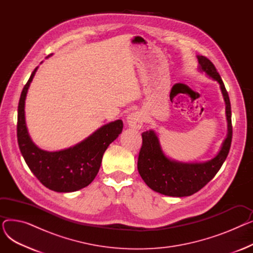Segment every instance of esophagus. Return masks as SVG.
Listing matches in <instances>:
<instances>
[{"mask_svg": "<svg viewBox=\"0 0 253 253\" xmlns=\"http://www.w3.org/2000/svg\"><path fill=\"white\" fill-rule=\"evenodd\" d=\"M144 122V118L141 112L131 113L127 117V124L129 127L133 129H140Z\"/></svg>", "mask_w": 253, "mask_h": 253, "instance_id": "obj_1", "label": "esophagus"}]
</instances>
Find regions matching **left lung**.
<instances>
[{"mask_svg":"<svg viewBox=\"0 0 253 253\" xmlns=\"http://www.w3.org/2000/svg\"><path fill=\"white\" fill-rule=\"evenodd\" d=\"M197 58L199 71L205 73L219 84L225 103L228 134L214 158L206 162L189 163L172 160L167 157L154 130L143 132L141 134L142 145L137 161L138 172L149 188L165 196L187 197L201 190L215 176L227 159L231 148L233 128L229 94L213 63L202 55H197Z\"/></svg>","mask_w":253,"mask_h":253,"instance_id":"1","label":"left lung"}]
</instances>
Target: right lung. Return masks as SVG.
Returning a JSON list of instances; mask_svg holds the SVG:
<instances>
[{"instance_id": "right-lung-1", "label": "right lung", "mask_w": 253, "mask_h": 253, "mask_svg": "<svg viewBox=\"0 0 253 253\" xmlns=\"http://www.w3.org/2000/svg\"><path fill=\"white\" fill-rule=\"evenodd\" d=\"M38 70L32 73L22 89L17 116L19 150L35 176L46 188L58 193H70L89 185L98 173L102 156L109 145L121 134L122 120L105 124L74 147L56 152L40 149L32 140L25 123V98Z\"/></svg>"}]
</instances>
